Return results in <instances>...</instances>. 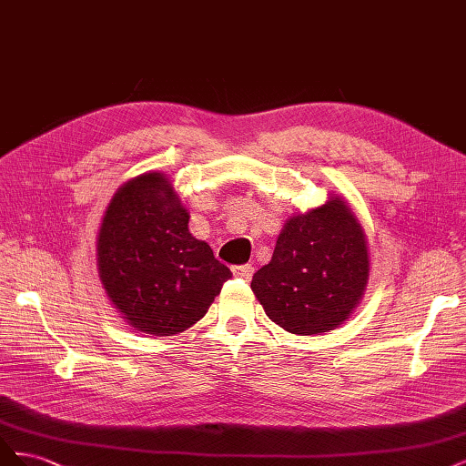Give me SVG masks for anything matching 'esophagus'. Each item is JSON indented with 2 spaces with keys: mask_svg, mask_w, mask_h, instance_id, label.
<instances>
[{
  "mask_svg": "<svg viewBox=\"0 0 466 466\" xmlns=\"http://www.w3.org/2000/svg\"><path fill=\"white\" fill-rule=\"evenodd\" d=\"M231 272L235 278H241V279H250L252 272H255V268L250 264H241V266H233Z\"/></svg>",
  "mask_w": 466,
  "mask_h": 466,
  "instance_id": "obj_1",
  "label": "esophagus"
}]
</instances>
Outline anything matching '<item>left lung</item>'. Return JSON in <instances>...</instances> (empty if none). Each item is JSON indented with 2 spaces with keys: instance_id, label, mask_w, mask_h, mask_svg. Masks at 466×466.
Wrapping results in <instances>:
<instances>
[{
  "instance_id": "8db88e82",
  "label": "left lung",
  "mask_w": 466,
  "mask_h": 466,
  "mask_svg": "<svg viewBox=\"0 0 466 466\" xmlns=\"http://www.w3.org/2000/svg\"><path fill=\"white\" fill-rule=\"evenodd\" d=\"M370 278L368 238L338 196L286 221L272 260L252 276L257 299L281 329L311 336L342 324Z\"/></svg>"
}]
</instances>
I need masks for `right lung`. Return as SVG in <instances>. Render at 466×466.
Listing matches in <instances>:
<instances>
[{
    "label": "right lung",
    "mask_w": 466,
    "mask_h": 466,
    "mask_svg": "<svg viewBox=\"0 0 466 466\" xmlns=\"http://www.w3.org/2000/svg\"><path fill=\"white\" fill-rule=\"evenodd\" d=\"M188 209L163 173L122 185L96 238L103 288L134 329L173 336L198 322L233 274L188 231Z\"/></svg>",
    "instance_id": "add662e5"
}]
</instances>
